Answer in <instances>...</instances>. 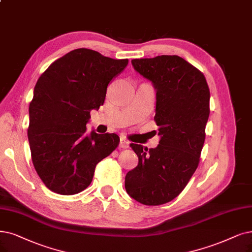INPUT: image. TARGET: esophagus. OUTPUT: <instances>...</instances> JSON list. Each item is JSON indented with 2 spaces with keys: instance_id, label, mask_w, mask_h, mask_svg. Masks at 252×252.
<instances>
[{
  "instance_id": "1",
  "label": "esophagus",
  "mask_w": 252,
  "mask_h": 252,
  "mask_svg": "<svg viewBox=\"0 0 252 252\" xmlns=\"http://www.w3.org/2000/svg\"><path fill=\"white\" fill-rule=\"evenodd\" d=\"M129 147V142L125 137H121L120 138V148L122 149H127Z\"/></svg>"
}]
</instances>
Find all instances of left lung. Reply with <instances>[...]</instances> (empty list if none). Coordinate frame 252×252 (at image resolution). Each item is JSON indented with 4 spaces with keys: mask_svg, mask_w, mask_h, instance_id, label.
Masks as SVG:
<instances>
[{
    "mask_svg": "<svg viewBox=\"0 0 252 252\" xmlns=\"http://www.w3.org/2000/svg\"><path fill=\"white\" fill-rule=\"evenodd\" d=\"M135 71L156 90L154 120L159 145L130 144L138 164L127 173V193L147 206L166 204L186 187L197 168L210 115V90L204 74L179 56L134 59Z\"/></svg>",
    "mask_w": 252,
    "mask_h": 252,
    "instance_id": "obj_1",
    "label": "left lung"
}]
</instances>
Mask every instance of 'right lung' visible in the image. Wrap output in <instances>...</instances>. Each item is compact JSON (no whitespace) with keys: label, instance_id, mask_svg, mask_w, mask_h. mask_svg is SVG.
I'll return each instance as SVG.
<instances>
[{"label":"right lung","instance_id":"1","mask_svg":"<svg viewBox=\"0 0 252 252\" xmlns=\"http://www.w3.org/2000/svg\"><path fill=\"white\" fill-rule=\"evenodd\" d=\"M128 65L77 48L50 65L37 80L30 103L28 138L36 172L45 186L71 195L91 184L95 167L118 147L115 133L88 134L90 112L103 105L108 84Z\"/></svg>","mask_w":252,"mask_h":252}]
</instances>
